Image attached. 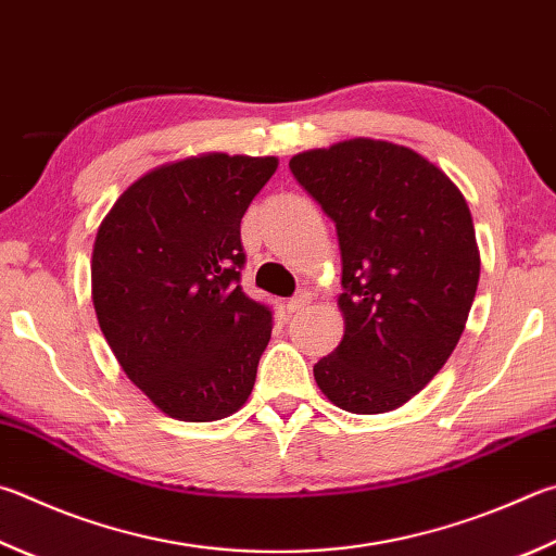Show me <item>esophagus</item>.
<instances>
[{
    "instance_id": "obj_1",
    "label": "esophagus",
    "mask_w": 556,
    "mask_h": 556,
    "mask_svg": "<svg viewBox=\"0 0 556 556\" xmlns=\"http://www.w3.org/2000/svg\"><path fill=\"white\" fill-rule=\"evenodd\" d=\"M308 304H311V294H308V291H299L296 296H291V299L287 301V311H289V313H299V311H304Z\"/></svg>"
}]
</instances>
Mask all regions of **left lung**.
<instances>
[{"mask_svg": "<svg viewBox=\"0 0 556 556\" xmlns=\"http://www.w3.org/2000/svg\"><path fill=\"white\" fill-rule=\"evenodd\" d=\"M289 167L336 224L342 255L345 336L313 377L342 410L399 408L445 367L477 296L467 201L430 160L387 140L306 150Z\"/></svg>", "mask_w": 556, "mask_h": 556, "instance_id": "1", "label": "left lung"}]
</instances>
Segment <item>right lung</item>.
Returning a JSON list of instances; mask_svg holds the SVG:
<instances>
[{
  "label": "right lung",
  "instance_id": "right-lung-1",
  "mask_svg": "<svg viewBox=\"0 0 556 556\" xmlns=\"http://www.w3.org/2000/svg\"><path fill=\"white\" fill-rule=\"evenodd\" d=\"M277 165L208 153L155 167L97 230L99 328L126 377L169 418L220 420L255 387L271 311L240 287V220Z\"/></svg>",
  "mask_w": 556,
  "mask_h": 556
}]
</instances>
